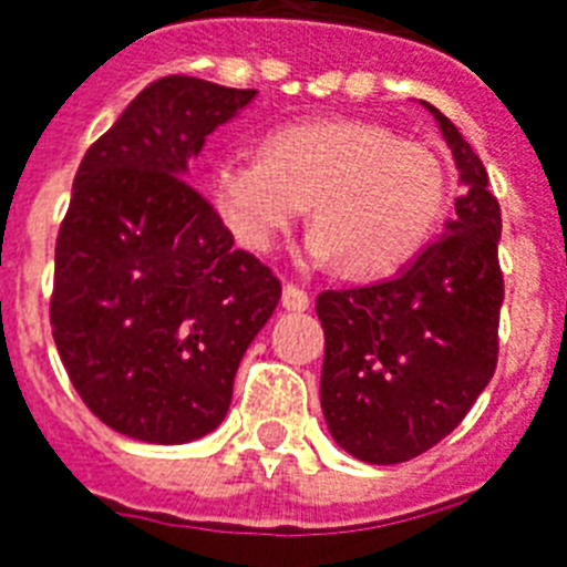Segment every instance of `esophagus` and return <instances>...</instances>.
Masks as SVG:
<instances>
[{"label":"esophagus","mask_w":567,"mask_h":567,"mask_svg":"<svg viewBox=\"0 0 567 567\" xmlns=\"http://www.w3.org/2000/svg\"><path fill=\"white\" fill-rule=\"evenodd\" d=\"M280 303L287 307V310L292 312H301L310 307V295H307V289L295 287V284H284V295H280Z\"/></svg>","instance_id":"esophagus-1"}]
</instances>
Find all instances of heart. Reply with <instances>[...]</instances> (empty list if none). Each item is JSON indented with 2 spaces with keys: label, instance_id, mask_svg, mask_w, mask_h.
Returning a JSON list of instances; mask_svg holds the SVG:
<instances>
[{
  "label": "heart",
  "instance_id": "b5f03b06",
  "mask_svg": "<svg viewBox=\"0 0 567 567\" xmlns=\"http://www.w3.org/2000/svg\"><path fill=\"white\" fill-rule=\"evenodd\" d=\"M208 185L246 249H272L310 205L307 255L341 260L353 278H382L411 264L441 226L449 165L432 144L388 126L307 121L275 130L260 156L217 158Z\"/></svg>",
  "mask_w": 567,
  "mask_h": 567
}]
</instances>
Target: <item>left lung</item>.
<instances>
[{
    "label": "left lung",
    "mask_w": 567,
    "mask_h": 567,
    "mask_svg": "<svg viewBox=\"0 0 567 567\" xmlns=\"http://www.w3.org/2000/svg\"><path fill=\"white\" fill-rule=\"evenodd\" d=\"M423 106L441 124L463 182L441 240L396 278L316 298L324 327L321 411L344 452L379 466L437 446L498 364L502 208L457 126Z\"/></svg>",
    "instance_id": "left-lung-1"
}]
</instances>
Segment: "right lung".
Returning <instances> with one entry per match:
<instances>
[{
    "label": "right lung",
    "instance_id": "obj_1",
    "mask_svg": "<svg viewBox=\"0 0 567 567\" xmlns=\"http://www.w3.org/2000/svg\"><path fill=\"white\" fill-rule=\"evenodd\" d=\"M255 89L167 74L86 150L60 223L51 336L86 409L147 443L214 432L280 280L190 185L205 135Z\"/></svg>",
    "mask_w": 567,
    "mask_h": 567
}]
</instances>
